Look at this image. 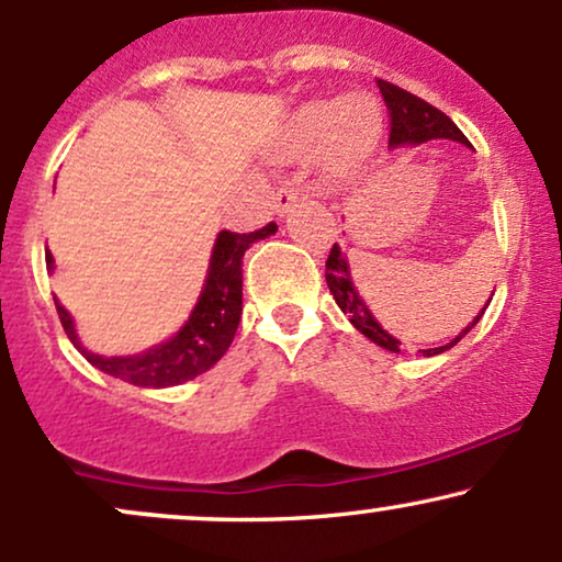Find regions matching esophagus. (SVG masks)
I'll return each mask as SVG.
<instances>
[{
    "label": "esophagus",
    "instance_id": "esophagus-1",
    "mask_svg": "<svg viewBox=\"0 0 562 562\" xmlns=\"http://www.w3.org/2000/svg\"><path fill=\"white\" fill-rule=\"evenodd\" d=\"M299 198H301V190L299 187H293V184H282L280 190L274 192V214L277 216H285L290 209H293L295 203H299Z\"/></svg>",
    "mask_w": 562,
    "mask_h": 562
}]
</instances>
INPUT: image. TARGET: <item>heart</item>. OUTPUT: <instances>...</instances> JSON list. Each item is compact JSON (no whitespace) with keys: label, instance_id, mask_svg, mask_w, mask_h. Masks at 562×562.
Segmentation results:
<instances>
[{"label":"heart","instance_id":"1","mask_svg":"<svg viewBox=\"0 0 562 562\" xmlns=\"http://www.w3.org/2000/svg\"><path fill=\"white\" fill-rule=\"evenodd\" d=\"M380 137V111L367 94H346L335 105L312 102L295 115L290 150H314L325 139V158L335 169L362 160Z\"/></svg>","mask_w":562,"mask_h":562}]
</instances>
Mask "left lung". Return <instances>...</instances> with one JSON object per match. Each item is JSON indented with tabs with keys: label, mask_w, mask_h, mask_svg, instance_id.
<instances>
[{
	"label": "left lung",
	"mask_w": 562,
	"mask_h": 562,
	"mask_svg": "<svg viewBox=\"0 0 562 562\" xmlns=\"http://www.w3.org/2000/svg\"><path fill=\"white\" fill-rule=\"evenodd\" d=\"M378 89H380V94H383L385 105H389V113H391V137H389L391 147L420 145V142H428V139H451V142H460V145H470L465 134L457 128V124L449 119L447 113H441L438 108L428 105V102L420 100V97L409 94L406 89L396 87V83L383 81V79H378ZM325 267H327V272H325L327 288H330L335 303L344 308V314H348L351 325L357 327L362 335H367L372 344L389 348V351H393V353L402 351V340H396L393 335H389V330H383V327H380V322L372 317V312L367 308L362 295H359L357 288H353L351 272H348V261H346L344 250H340L338 243L330 248V256H327ZM483 312H486V308H481L479 317L470 322L465 330L457 335L451 344L438 346V348H420L423 357H436V353H443L447 348L460 344V340L465 338L470 330H473L475 322L483 317Z\"/></svg>",
	"instance_id": "1"
}]
</instances>
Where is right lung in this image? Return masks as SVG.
I'll list each match as a JSON object with an SVG mask.
<instances>
[{
    "label": "right lung",
    "instance_id": "1",
    "mask_svg": "<svg viewBox=\"0 0 562 562\" xmlns=\"http://www.w3.org/2000/svg\"><path fill=\"white\" fill-rule=\"evenodd\" d=\"M277 224H267L263 229L237 235V232H218L214 250H211L209 274H205L203 290H200L195 308L190 319L179 327L177 335H171L166 344L147 348L137 357H100V353L87 351L76 335L74 319L55 301L57 317L63 322V330L89 364L108 375L126 380L142 389H169L184 380L198 378L200 372L211 370L218 359L227 353V348L235 338L237 325L243 314V256L256 240L274 235ZM53 254H47V269H53Z\"/></svg>",
    "mask_w": 562,
    "mask_h": 562
}]
</instances>
